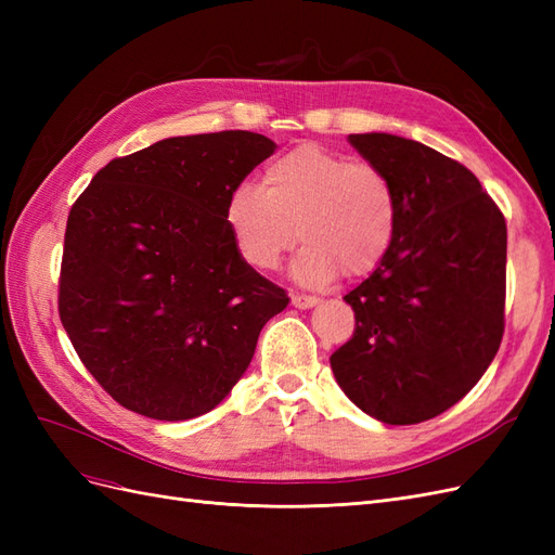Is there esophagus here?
<instances>
[{
    "label": "esophagus",
    "instance_id": "1",
    "mask_svg": "<svg viewBox=\"0 0 555 555\" xmlns=\"http://www.w3.org/2000/svg\"><path fill=\"white\" fill-rule=\"evenodd\" d=\"M292 304L296 308H312L319 304V298L310 296V294H292Z\"/></svg>",
    "mask_w": 555,
    "mask_h": 555
}]
</instances>
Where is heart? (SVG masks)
<instances>
[{"instance_id": "1", "label": "heart", "mask_w": 555, "mask_h": 555, "mask_svg": "<svg viewBox=\"0 0 555 555\" xmlns=\"http://www.w3.org/2000/svg\"><path fill=\"white\" fill-rule=\"evenodd\" d=\"M224 222L238 257L271 273L306 241L296 280L326 284L345 273H373L398 231V198L379 166L319 145H300L266 166L259 188L241 184L227 201Z\"/></svg>"}]
</instances>
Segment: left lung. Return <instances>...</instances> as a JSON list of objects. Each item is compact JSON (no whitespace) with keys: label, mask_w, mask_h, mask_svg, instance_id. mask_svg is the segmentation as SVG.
<instances>
[{"label":"left lung","mask_w":555,"mask_h":555,"mask_svg":"<svg viewBox=\"0 0 555 555\" xmlns=\"http://www.w3.org/2000/svg\"><path fill=\"white\" fill-rule=\"evenodd\" d=\"M349 143L389 176L398 231L351 289L357 328L331 354L349 400L384 424H422L481 379L505 333L507 224L477 176L393 133Z\"/></svg>","instance_id":"1"}]
</instances>
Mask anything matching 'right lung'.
I'll use <instances>...</instances> for the list:
<instances>
[{
    "instance_id": "add662e5",
    "label": "right lung",
    "mask_w": 555,
    "mask_h": 555,
    "mask_svg": "<svg viewBox=\"0 0 555 555\" xmlns=\"http://www.w3.org/2000/svg\"><path fill=\"white\" fill-rule=\"evenodd\" d=\"M273 153L255 131L164 139L111 159L76 198L57 310L78 359L122 408L159 422L210 412L287 308L224 222L229 196Z\"/></svg>"
}]
</instances>
